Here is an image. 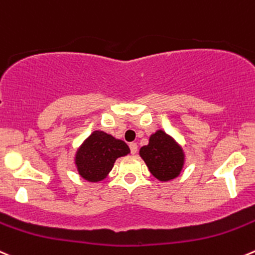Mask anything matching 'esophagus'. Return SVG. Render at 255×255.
<instances>
[{
  "instance_id": "esophagus-1",
  "label": "esophagus",
  "mask_w": 255,
  "mask_h": 255,
  "mask_svg": "<svg viewBox=\"0 0 255 255\" xmlns=\"http://www.w3.org/2000/svg\"><path fill=\"white\" fill-rule=\"evenodd\" d=\"M129 148H130V153H132V154H135V153H137V150H138L137 143H134V142L129 143Z\"/></svg>"
}]
</instances>
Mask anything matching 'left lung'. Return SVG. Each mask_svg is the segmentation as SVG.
<instances>
[{
  "mask_svg": "<svg viewBox=\"0 0 255 255\" xmlns=\"http://www.w3.org/2000/svg\"><path fill=\"white\" fill-rule=\"evenodd\" d=\"M139 155L149 172L162 182L177 178L184 165L182 147L162 129L150 135L149 143L139 149Z\"/></svg>",
  "mask_w": 255,
  "mask_h": 255,
  "instance_id": "1",
  "label": "left lung"
}]
</instances>
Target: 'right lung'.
I'll use <instances>...</instances> for the list:
<instances>
[{"mask_svg":"<svg viewBox=\"0 0 255 255\" xmlns=\"http://www.w3.org/2000/svg\"><path fill=\"white\" fill-rule=\"evenodd\" d=\"M129 152V147L123 140L102 130H95L77 149L75 163L81 177L88 182H100L112 170L116 159Z\"/></svg>","mask_w":255,"mask_h":255,"instance_id":"add662e5","label":"right lung"}]
</instances>
